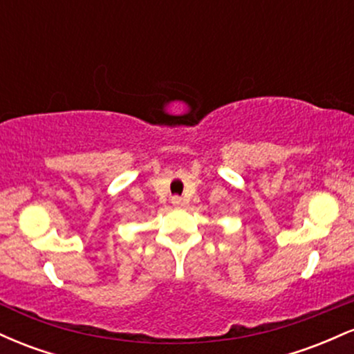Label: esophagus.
<instances>
[{
    "label": "esophagus",
    "instance_id": "obj_1",
    "mask_svg": "<svg viewBox=\"0 0 354 354\" xmlns=\"http://www.w3.org/2000/svg\"><path fill=\"white\" fill-rule=\"evenodd\" d=\"M171 203H173V206H183V205H185V201H183V198H180V196H173Z\"/></svg>",
    "mask_w": 354,
    "mask_h": 354
}]
</instances>
